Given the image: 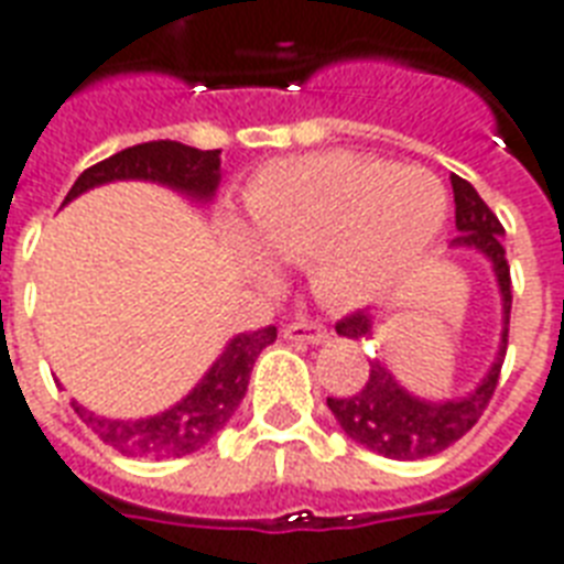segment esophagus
Here are the masks:
<instances>
[{
	"label": "esophagus",
	"instance_id": "1",
	"mask_svg": "<svg viewBox=\"0 0 564 564\" xmlns=\"http://www.w3.org/2000/svg\"><path fill=\"white\" fill-rule=\"evenodd\" d=\"M285 338H291V341H306V345H324L329 338L327 327L324 324H317V321H306V317H297V321H291V324H285Z\"/></svg>",
	"mask_w": 564,
	"mask_h": 564
}]
</instances>
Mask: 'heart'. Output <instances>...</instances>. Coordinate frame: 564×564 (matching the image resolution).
<instances>
[{
  "label": "heart",
  "mask_w": 564,
  "mask_h": 564,
  "mask_svg": "<svg viewBox=\"0 0 564 564\" xmlns=\"http://www.w3.org/2000/svg\"><path fill=\"white\" fill-rule=\"evenodd\" d=\"M446 210L431 172L350 151L279 160L247 189L258 247L291 264L312 261L315 291L329 303L392 285L437 240Z\"/></svg>",
  "instance_id": "1"
}]
</instances>
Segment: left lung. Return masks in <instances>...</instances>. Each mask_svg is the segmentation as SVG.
<instances>
[{"label":"left lung","mask_w":564,"mask_h":564,"mask_svg":"<svg viewBox=\"0 0 564 564\" xmlns=\"http://www.w3.org/2000/svg\"><path fill=\"white\" fill-rule=\"evenodd\" d=\"M452 189H455V226H458L455 243L481 249L497 270L499 288H502V312H506L502 345H499V357L488 371V378L481 380V387L469 392L467 398H455V401H443V404L419 401L398 387L378 359L371 362L366 387L359 389L357 395L327 398V408L333 410V416L338 419V425L347 437H354L371 452L395 460L431 458V455L452 446L455 440L464 437L469 427L481 419V413L488 410L490 398L497 392L502 359H506L508 315H511V270H508L506 249L499 240L506 235V228L497 219V214L481 202V196L473 189L469 181L452 175ZM336 333L347 338L368 336L371 333L368 315L354 312V315L341 317L336 324Z\"/></svg>","instance_id":"1"}]
</instances>
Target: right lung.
<instances>
[{
	"instance_id": "obj_1",
	"label": "right lung",
	"mask_w": 564,
	"mask_h": 564,
	"mask_svg": "<svg viewBox=\"0 0 564 564\" xmlns=\"http://www.w3.org/2000/svg\"><path fill=\"white\" fill-rule=\"evenodd\" d=\"M127 177L156 181L196 198H210L219 184V151H198L172 139L124 148L88 166L76 177L65 202L97 184L127 181ZM273 341H276V327L249 329L231 338V345L223 350V357L214 362L202 383L181 404L160 416L139 419V422H112V419L88 413L79 404H74V410L106 446H112L127 458H181V455L198 452L235 416L237 404L247 395L249 375H252L258 354Z\"/></svg>"
}]
</instances>
